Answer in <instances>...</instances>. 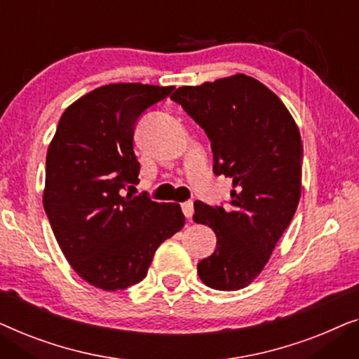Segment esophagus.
<instances>
[{"label":"esophagus","mask_w":359,"mask_h":359,"mask_svg":"<svg viewBox=\"0 0 359 359\" xmlns=\"http://www.w3.org/2000/svg\"><path fill=\"white\" fill-rule=\"evenodd\" d=\"M182 211H184L187 219L191 218V215H194V203H191V201H185V203H182Z\"/></svg>","instance_id":"34e87169"}]
</instances>
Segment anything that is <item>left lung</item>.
<instances>
[{
	"instance_id": "left-lung-1",
	"label": "left lung",
	"mask_w": 359,
	"mask_h": 359,
	"mask_svg": "<svg viewBox=\"0 0 359 359\" xmlns=\"http://www.w3.org/2000/svg\"><path fill=\"white\" fill-rule=\"evenodd\" d=\"M174 102L205 130L213 172L232 179L229 206L195 201L216 249L196 265L219 291L249 286L290 226L301 196V135L285 104L259 81L236 74L175 90Z\"/></svg>"
}]
</instances>
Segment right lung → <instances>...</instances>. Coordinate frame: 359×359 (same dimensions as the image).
I'll return each instance as SVG.
<instances>
[{
	"mask_svg": "<svg viewBox=\"0 0 359 359\" xmlns=\"http://www.w3.org/2000/svg\"><path fill=\"white\" fill-rule=\"evenodd\" d=\"M172 89L140 83L97 88L65 110L48 146L43 210L69 265L100 290L140 283L156 249L185 223L177 203L123 195L140 182L136 123Z\"/></svg>",
	"mask_w": 359,
	"mask_h": 359,
	"instance_id": "right-lung-1",
	"label": "right lung"
}]
</instances>
